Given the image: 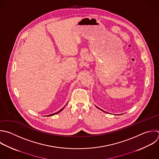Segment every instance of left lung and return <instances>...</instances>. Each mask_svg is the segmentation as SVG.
I'll return each mask as SVG.
<instances>
[{"label": "left lung", "instance_id": "left-lung-1", "mask_svg": "<svg viewBox=\"0 0 159 159\" xmlns=\"http://www.w3.org/2000/svg\"><path fill=\"white\" fill-rule=\"evenodd\" d=\"M96 107H97V106H96ZM98 109H100V110H101V111H103V110H102V109H100V108H99V107H98Z\"/></svg>", "mask_w": 159, "mask_h": 159}]
</instances>
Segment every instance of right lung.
Returning a JSON list of instances; mask_svg holds the SVG:
<instances>
[{"label":"right lung","instance_id":"add662e5","mask_svg":"<svg viewBox=\"0 0 159 159\" xmlns=\"http://www.w3.org/2000/svg\"><path fill=\"white\" fill-rule=\"evenodd\" d=\"M65 107H63L61 109H60L59 111H58V112H55V113H54V114H50V115H48V116H53V115H55V114H58V112H60V111H61L64 108H65Z\"/></svg>","mask_w":159,"mask_h":159}]
</instances>
